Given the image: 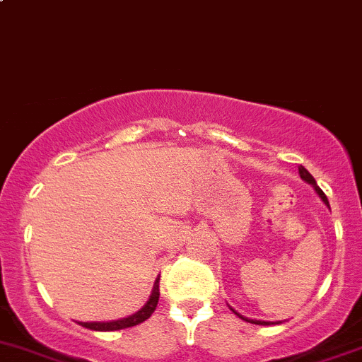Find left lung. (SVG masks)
Segmentation results:
<instances>
[{
	"label": "left lung",
	"mask_w": 362,
	"mask_h": 362,
	"mask_svg": "<svg viewBox=\"0 0 362 362\" xmlns=\"http://www.w3.org/2000/svg\"><path fill=\"white\" fill-rule=\"evenodd\" d=\"M299 177H301V178H303V180H305V182H306V184H310V185H312V187H313V189H315V192H317V194H319V198H320V199H322V202H324V204H326V206H327V208H329V202H327L326 194H324V192H322V189H320V187H319V185H317L315 178H313V177H312V175H310V173H308V170H306V168H305V166H299ZM229 308H231V306H229ZM231 310H233V312H235V313H236V315H238V317H240V319L247 320V322H250V324H259V326H269V324H280V322H268V320H255V319H247V317H243V315H242V313H238V312H236V310H235V308H231Z\"/></svg>",
	"instance_id": "1"
}]
</instances>
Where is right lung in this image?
Returning a JSON list of instances; mask_svg holds the SVG:
<instances>
[{
    "mask_svg": "<svg viewBox=\"0 0 362 362\" xmlns=\"http://www.w3.org/2000/svg\"><path fill=\"white\" fill-rule=\"evenodd\" d=\"M159 301V276L156 279L154 287H152V293L148 301L138 310L136 313L129 317H124V319L119 320H110V322H78L82 327H87V329H93V331H119V329H126V327H133L141 324L144 320H147L148 317L154 313L156 306H158Z\"/></svg>",
    "mask_w": 362,
    "mask_h": 362,
    "instance_id": "add662e5",
    "label": "right lung"
}]
</instances>
